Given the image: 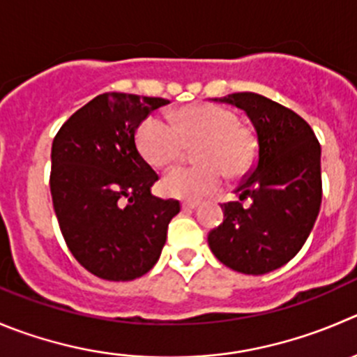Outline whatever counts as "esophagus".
Returning a JSON list of instances; mask_svg holds the SVG:
<instances>
[{
    "label": "esophagus",
    "instance_id": "esophagus-1",
    "mask_svg": "<svg viewBox=\"0 0 357 357\" xmlns=\"http://www.w3.org/2000/svg\"><path fill=\"white\" fill-rule=\"evenodd\" d=\"M196 208H198V203H182V210H184V212H192V210Z\"/></svg>",
    "mask_w": 357,
    "mask_h": 357
}]
</instances>
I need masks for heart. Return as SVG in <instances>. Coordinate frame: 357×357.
Instances as JSON below:
<instances>
[{"instance_id": "b5f03b06", "label": "heart", "mask_w": 357, "mask_h": 357, "mask_svg": "<svg viewBox=\"0 0 357 357\" xmlns=\"http://www.w3.org/2000/svg\"><path fill=\"white\" fill-rule=\"evenodd\" d=\"M142 155L155 168L175 165L188 149H196V166H181L166 173L161 181L168 198L198 202L222 185V175L242 178L257 159V140L250 128L238 122L227 108L212 103H196L181 108L175 124L159 115H149L137 131Z\"/></svg>"}]
</instances>
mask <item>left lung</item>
<instances>
[{
  "instance_id": "1",
  "label": "left lung",
  "mask_w": 357,
  "mask_h": 357,
  "mask_svg": "<svg viewBox=\"0 0 357 357\" xmlns=\"http://www.w3.org/2000/svg\"><path fill=\"white\" fill-rule=\"evenodd\" d=\"M219 101L250 119L257 161L236 189L240 202L222 205L224 220L208 233V245L227 268L264 275L289 263L314 227L322 199L321 145L307 121L261 94L235 93Z\"/></svg>"
}]
</instances>
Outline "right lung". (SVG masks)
I'll return each mask as SVG.
<instances>
[{
    "label": "right lung",
    "mask_w": 357,
    "mask_h": 357,
    "mask_svg": "<svg viewBox=\"0 0 357 357\" xmlns=\"http://www.w3.org/2000/svg\"><path fill=\"white\" fill-rule=\"evenodd\" d=\"M162 98L105 93L75 112L52 142L50 195L73 257L96 277L128 282L161 256L176 199L155 198L159 176L140 155L138 126Z\"/></svg>",
    "instance_id": "right-lung-1"
}]
</instances>
